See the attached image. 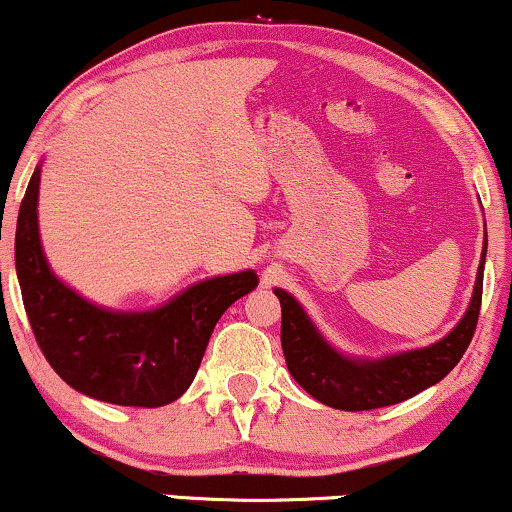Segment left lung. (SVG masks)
I'll return each mask as SVG.
<instances>
[{"instance_id": "left-lung-1", "label": "left lung", "mask_w": 512, "mask_h": 512, "mask_svg": "<svg viewBox=\"0 0 512 512\" xmlns=\"http://www.w3.org/2000/svg\"><path fill=\"white\" fill-rule=\"evenodd\" d=\"M484 260L487 231L468 309L442 340L375 359L340 352L323 338L316 323L288 290L274 288V295L281 302V347L290 375L316 401L340 411L392 406L437 385L461 361L475 333L482 304Z\"/></svg>"}]
</instances>
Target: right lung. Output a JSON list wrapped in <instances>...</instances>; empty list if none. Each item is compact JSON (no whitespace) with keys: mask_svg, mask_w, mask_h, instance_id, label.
Here are the masks:
<instances>
[{"mask_svg":"<svg viewBox=\"0 0 512 512\" xmlns=\"http://www.w3.org/2000/svg\"><path fill=\"white\" fill-rule=\"evenodd\" d=\"M42 163L18 210L16 274L32 333L51 368L87 397L118 406H165L189 390L219 316L257 288L255 269L212 276L144 312L89 302L44 255L37 200Z\"/></svg>","mask_w":512,"mask_h":512,"instance_id":"obj_1","label":"right lung"}]
</instances>
